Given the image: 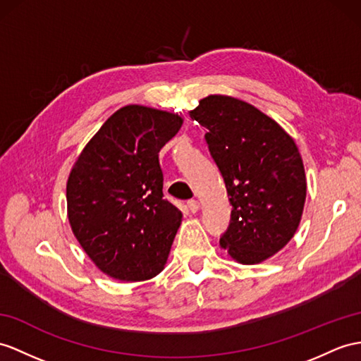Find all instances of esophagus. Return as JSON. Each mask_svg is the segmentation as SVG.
Returning a JSON list of instances; mask_svg holds the SVG:
<instances>
[{"mask_svg": "<svg viewBox=\"0 0 361 361\" xmlns=\"http://www.w3.org/2000/svg\"><path fill=\"white\" fill-rule=\"evenodd\" d=\"M187 207H188V209L191 211V213H192V214H195V213H197V211H199V208H200V205H199V202H197V200H195V199H191V200H188V202H187Z\"/></svg>", "mask_w": 361, "mask_h": 361, "instance_id": "esophagus-1", "label": "esophagus"}]
</instances>
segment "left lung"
<instances>
[{"mask_svg":"<svg viewBox=\"0 0 361 361\" xmlns=\"http://www.w3.org/2000/svg\"><path fill=\"white\" fill-rule=\"evenodd\" d=\"M205 140L233 207L221 247L243 265L274 256L300 224L306 178L294 139L254 105L209 94L190 111Z\"/></svg>","mask_w":361,"mask_h":361,"instance_id":"1","label":"left lung"}]
</instances>
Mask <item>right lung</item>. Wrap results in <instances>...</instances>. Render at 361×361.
I'll return each instance as SVG.
<instances>
[{
  "instance_id": "right-lung-1",
  "label": "right lung",
  "mask_w": 361,
  "mask_h": 361,
  "mask_svg": "<svg viewBox=\"0 0 361 361\" xmlns=\"http://www.w3.org/2000/svg\"><path fill=\"white\" fill-rule=\"evenodd\" d=\"M182 122L176 113L126 105L104 122L70 171V226L109 277L142 282L164 269L182 213L164 197L159 152Z\"/></svg>"
}]
</instances>
